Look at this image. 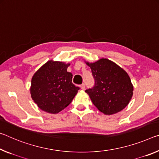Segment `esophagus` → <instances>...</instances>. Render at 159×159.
I'll return each mask as SVG.
<instances>
[{"instance_id":"obj_1","label":"esophagus","mask_w":159,"mask_h":159,"mask_svg":"<svg viewBox=\"0 0 159 159\" xmlns=\"http://www.w3.org/2000/svg\"><path fill=\"white\" fill-rule=\"evenodd\" d=\"M80 87H81V89L84 90L85 89V84H82L81 85H80Z\"/></svg>"}]
</instances>
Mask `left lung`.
<instances>
[{
  "instance_id": "obj_1",
  "label": "left lung",
  "mask_w": 159,
  "mask_h": 159,
  "mask_svg": "<svg viewBox=\"0 0 159 159\" xmlns=\"http://www.w3.org/2000/svg\"><path fill=\"white\" fill-rule=\"evenodd\" d=\"M94 86L87 89L96 107L105 115L118 113L128 105L133 95V85L125 70L106 58L89 63Z\"/></svg>"
}]
</instances>
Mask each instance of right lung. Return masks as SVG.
I'll return each mask as SVG.
<instances>
[{"label":"right lung","instance_id":"add662e5","mask_svg":"<svg viewBox=\"0 0 159 159\" xmlns=\"http://www.w3.org/2000/svg\"><path fill=\"white\" fill-rule=\"evenodd\" d=\"M70 63L49 61L33 75L30 93L38 107L58 113L72 102L80 87L72 84V75L67 71Z\"/></svg>","mask_w":159,"mask_h":159}]
</instances>
